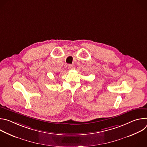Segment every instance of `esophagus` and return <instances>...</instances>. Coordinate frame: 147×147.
I'll list each match as a JSON object with an SVG mask.
<instances>
[{
  "instance_id": "1",
  "label": "esophagus",
  "mask_w": 147,
  "mask_h": 147,
  "mask_svg": "<svg viewBox=\"0 0 147 147\" xmlns=\"http://www.w3.org/2000/svg\"><path fill=\"white\" fill-rule=\"evenodd\" d=\"M68 69L69 70H73V69H74V66L73 65H68Z\"/></svg>"
}]
</instances>
